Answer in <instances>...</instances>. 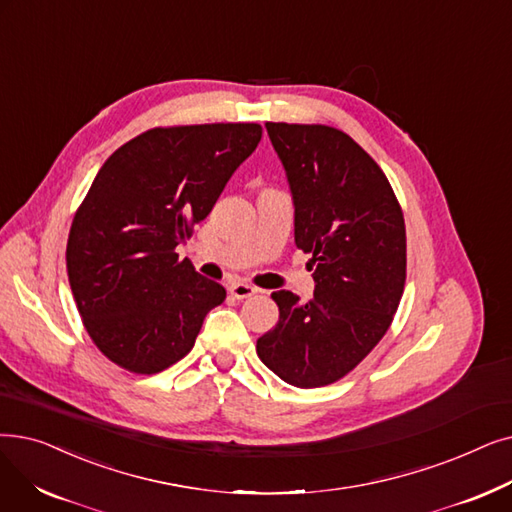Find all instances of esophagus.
Wrapping results in <instances>:
<instances>
[{"label": "esophagus", "mask_w": 512, "mask_h": 512, "mask_svg": "<svg viewBox=\"0 0 512 512\" xmlns=\"http://www.w3.org/2000/svg\"><path fill=\"white\" fill-rule=\"evenodd\" d=\"M228 291L236 299H249V297H253L257 293V288L251 286V284H244V282H232L228 286Z\"/></svg>", "instance_id": "1"}]
</instances>
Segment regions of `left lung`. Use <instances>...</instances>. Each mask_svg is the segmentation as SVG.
<instances>
[{"label":"left lung","mask_w":512,"mask_h":512,"mask_svg":"<svg viewBox=\"0 0 512 512\" xmlns=\"http://www.w3.org/2000/svg\"><path fill=\"white\" fill-rule=\"evenodd\" d=\"M295 207V244L311 253L314 299L276 291L278 324L257 339L288 385H330L383 339L406 284L404 213L385 173L347 133L265 123Z\"/></svg>","instance_id":"8db88e82"}]
</instances>
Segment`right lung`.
I'll use <instances>...</instances> for the list:
<instances>
[{
  "mask_svg": "<svg viewBox=\"0 0 512 512\" xmlns=\"http://www.w3.org/2000/svg\"><path fill=\"white\" fill-rule=\"evenodd\" d=\"M261 140L257 123L148 129L110 154L75 213L66 270L83 324L117 366L157 374L194 347L226 288L175 247Z\"/></svg>",
  "mask_w": 512,
  "mask_h": 512,
  "instance_id": "right-lung-1",
  "label": "right lung"
}]
</instances>
